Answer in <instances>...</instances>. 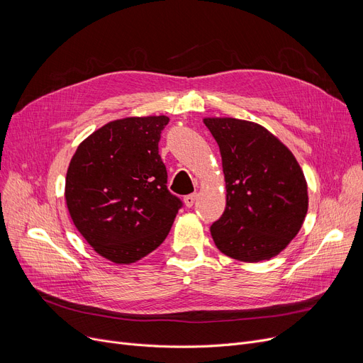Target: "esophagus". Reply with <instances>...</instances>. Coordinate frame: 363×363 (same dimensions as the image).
Listing matches in <instances>:
<instances>
[{
    "mask_svg": "<svg viewBox=\"0 0 363 363\" xmlns=\"http://www.w3.org/2000/svg\"><path fill=\"white\" fill-rule=\"evenodd\" d=\"M196 200H197V194L196 193L194 194H188V196L184 197V203H185L186 207H193Z\"/></svg>",
    "mask_w": 363,
    "mask_h": 363,
    "instance_id": "1",
    "label": "esophagus"
}]
</instances>
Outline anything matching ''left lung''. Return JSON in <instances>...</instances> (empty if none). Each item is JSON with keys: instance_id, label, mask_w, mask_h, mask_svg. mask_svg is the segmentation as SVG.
<instances>
[{"instance_id": "8db88e82", "label": "left lung", "mask_w": 363, "mask_h": 363, "mask_svg": "<svg viewBox=\"0 0 363 363\" xmlns=\"http://www.w3.org/2000/svg\"><path fill=\"white\" fill-rule=\"evenodd\" d=\"M226 182V207L211 233L218 249L241 262L268 260L297 235L308 213V184L293 152L263 126L206 118Z\"/></svg>"}]
</instances>
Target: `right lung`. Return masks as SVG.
Returning <instances> with one entry per match:
<instances>
[{
  "instance_id": "right-lung-1",
  "label": "right lung",
  "mask_w": 363,
  "mask_h": 363,
  "mask_svg": "<svg viewBox=\"0 0 363 363\" xmlns=\"http://www.w3.org/2000/svg\"><path fill=\"white\" fill-rule=\"evenodd\" d=\"M167 116L113 121L82 141L66 175L70 218L92 249L114 263H133L164 241L179 197L167 189L159 155Z\"/></svg>"
}]
</instances>
